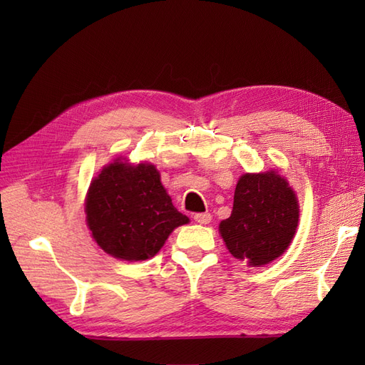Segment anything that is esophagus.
<instances>
[{
  "instance_id": "obj_1",
  "label": "esophagus",
  "mask_w": 365,
  "mask_h": 365,
  "mask_svg": "<svg viewBox=\"0 0 365 365\" xmlns=\"http://www.w3.org/2000/svg\"><path fill=\"white\" fill-rule=\"evenodd\" d=\"M193 217H195L196 222L201 224V225L212 222V215H210V213H196Z\"/></svg>"
}]
</instances>
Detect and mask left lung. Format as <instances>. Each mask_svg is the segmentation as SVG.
Listing matches in <instances>:
<instances>
[{
    "label": "left lung",
    "instance_id": "left-lung-1",
    "mask_svg": "<svg viewBox=\"0 0 365 365\" xmlns=\"http://www.w3.org/2000/svg\"><path fill=\"white\" fill-rule=\"evenodd\" d=\"M298 210L295 192L277 172L245 173L236 185L233 212L219 224V233L231 256L262 267L289 247Z\"/></svg>",
    "mask_w": 365,
    "mask_h": 365
}]
</instances>
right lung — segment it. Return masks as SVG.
<instances>
[{"mask_svg": "<svg viewBox=\"0 0 365 365\" xmlns=\"http://www.w3.org/2000/svg\"><path fill=\"white\" fill-rule=\"evenodd\" d=\"M85 213L97 245L128 262L153 257L176 227L189 222L173 207L155 165L120 158L91 181Z\"/></svg>", "mask_w": 365, "mask_h": 365, "instance_id": "1", "label": "right lung"}]
</instances>
